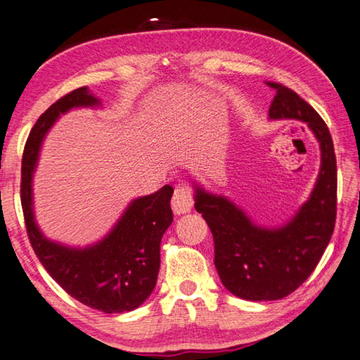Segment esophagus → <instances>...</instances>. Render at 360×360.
Wrapping results in <instances>:
<instances>
[{
  "instance_id": "34e87169",
  "label": "esophagus",
  "mask_w": 360,
  "mask_h": 360,
  "mask_svg": "<svg viewBox=\"0 0 360 360\" xmlns=\"http://www.w3.org/2000/svg\"><path fill=\"white\" fill-rule=\"evenodd\" d=\"M172 207H173V212L176 215L187 214V212H190V210H192V207H193V195H192V190H190V187H187L184 184L176 186L173 198H172Z\"/></svg>"
}]
</instances>
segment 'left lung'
<instances>
[{
  "instance_id": "1",
  "label": "left lung",
  "mask_w": 360,
  "mask_h": 360,
  "mask_svg": "<svg viewBox=\"0 0 360 360\" xmlns=\"http://www.w3.org/2000/svg\"><path fill=\"white\" fill-rule=\"evenodd\" d=\"M270 118L304 122L320 142L316 184L292 221L278 229L260 228L224 196L196 187L195 209L214 237L215 269L223 285L238 298L274 301L290 295L311 276L330 240L337 214V162L330 132L311 104L278 82Z\"/></svg>"
}]
</instances>
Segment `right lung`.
<instances>
[{"label": "right lung", "instance_id": "add662e5", "mask_svg": "<svg viewBox=\"0 0 360 360\" xmlns=\"http://www.w3.org/2000/svg\"><path fill=\"white\" fill-rule=\"evenodd\" d=\"M87 87L59 98L40 115L21 160V207L35 256L70 297L104 314L129 312L150 297L160 266V240L173 221L172 186L134 200L100 243L84 250L54 243L41 234L32 214V173L46 131L72 108L98 105Z\"/></svg>", "mask_w": 360, "mask_h": 360}]
</instances>
